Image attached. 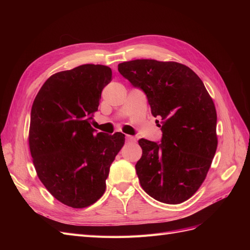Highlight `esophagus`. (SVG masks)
Instances as JSON below:
<instances>
[{"instance_id":"obj_1","label":"esophagus","mask_w":250,"mask_h":250,"mask_svg":"<svg viewBox=\"0 0 250 250\" xmlns=\"http://www.w3.org/2000/svg\"><path fill=\"white\" fill-rule=\"evenodd\" d=\"M126 142H128V143H134L135 142V138L131 137V135H126Z\"/></svg>"}]
</instances>
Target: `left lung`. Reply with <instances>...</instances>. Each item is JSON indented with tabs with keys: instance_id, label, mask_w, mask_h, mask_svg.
Listing matches in <instances>:
<instances>
[{
	"instance_id": "obj_1",
	"label": "left lung",
	"mask_w": 250,
	"mask_h": 250,
	"mask_svg": "<svg viewBox=\"0 0 250 250\" xmlns=\"http://www.w3.org/2000/svg\"><path fill=\"white\" fill-rule=\"evenodd\" d=\"M118 70L146 94L151 113L162 118L161 143L139 141L140 184L157 201L191 198L207 177L218 145L215 104L197 74L175 62L135 59ZM158 122V121H157Z\"/></svg>"
}]
</instances>
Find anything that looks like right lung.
Instances as JSON below:
<instances>
[{"instance_id":"1","label":"right lung","mask_w":250,"mask_h":250,"mask_svg":"<svg viewBox=\"0 0 250 250\" xmlns=\"http://www.w3.org/2000/svg\"><path fill=\"white\" fill-rule=\"evenodd\" d=\"M111 69L82 64L52 75L31 109L29 147L37 176L58 201L74 208L92 206L106 188V178L125 135L90 126Z\"/></svg>"}]
</instances>
